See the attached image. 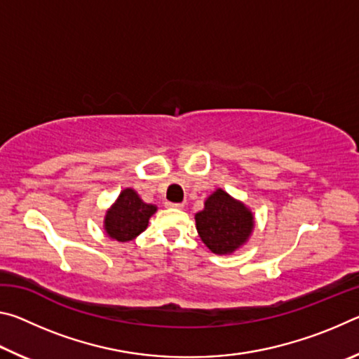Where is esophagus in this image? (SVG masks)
Instances as JSON below:
<instances>
[{
	"label": "esophagus",
	"mask_w": 359,
	"mask_h": 359,
	"mask_svg": "<svg viewBox=\"0 0 359 359\" xmlns=\"http://www.w3.org/2000/svg\"><path fill=\"white\" fill-rule=\"evenodd\" d=\"M166 208H169V209H182V208H184V203H166Z\"/></svg>",
	"instance_id": "esophagus-1"
}]
</instances>
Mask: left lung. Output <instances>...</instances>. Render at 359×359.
Wrapping results in <instances>:
<instances>
[{"mask_svg":"<svg viewBox=\"0 0 359 359\" xmlns=\"http://www.w3.org/2000/svg\"><path fill=\"white\" fill-rule=\"evenodd\" d=\"M201 241L215 255H231L245 245L255 229V215L247 205L223 188L204 201V209L194 215Z\"/></svg>","mask_w":359,"mask_h":359,"instance_id":"obj_1","label":"left lung"}]
</instances>
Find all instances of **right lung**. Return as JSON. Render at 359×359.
I'll return each mask as SVG.
<instances>
[{
  "label": "right lung",
  "instance_id": "1",
  "mask_svg": "<svg viewBox=\"0 0 359 359\" xmlns=\"http://www.w3.org/2000/svg\"><path fill=\"white\" fill-rule=\"evenodd\" d=\"M155 204L144 203L136 190H121L115 203L106 210L104 231L109 238L118 242L136 239L149 226L150 217L156 212Z\"/></svg>",
  "mask_w": 359,
  "mask_h": 359
}]
</instances>
